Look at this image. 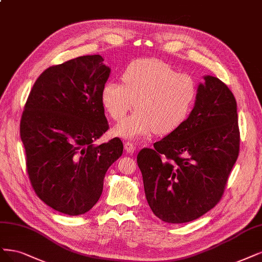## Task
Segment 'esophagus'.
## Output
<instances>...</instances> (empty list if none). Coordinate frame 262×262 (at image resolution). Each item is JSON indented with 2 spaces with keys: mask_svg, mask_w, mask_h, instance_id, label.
I'll return each mask as SVG.
<instances>
[{
  "mask_svg": "<svg viewBox=\"0 0 262 262\" xmlns=\"http://www.w3.org/2000/svg\"><path fill=\"white\" fill-rule=\"evenodd\" d=\"M124 149L129 154H132V152L135 150V144L132 142H124Z\"/></svg>",
  "mask_w": 262,
  "mask_h": 262,
  "instance_id": "esophagus-1",
  "label": "esophagus"
}]
</instances>
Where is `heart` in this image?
<instances>
[{
    "instance_id": "obj_1",
    "label": "heart",
    "mask_w": 262,
    "mask_h": 262,
    "mask_svg": "<svg viewBox=\"0 0 262 262\" xmlns=\"http://www.w3.org/2000/svg\"><path fill=\"white\" fill-rule=\"evenodd\" d=\"M198 95L196 80L179 74L167 62L154 58L138 59L125 68L122 83H104L101 101L112 118L121 120L134 104L137 112L114 128L124 139L147 137L152 132L166 135L187 120Z\"/></svg>"
}]
</instances>
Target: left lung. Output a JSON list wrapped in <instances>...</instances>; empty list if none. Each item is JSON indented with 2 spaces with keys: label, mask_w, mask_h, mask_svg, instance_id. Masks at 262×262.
I'll return each mask as SVG.
<instances>
[{
  "label": "left lung",
  "mask_w": 262,
  "mask_h": 262,
  "mask_svg": "<svg viewBox=\"0 0 262 262\" xmlns=\"http://www.w3.org/2000/svg\"><path fill=\"white\" fill-rule=\"evenodd\" d=\"M204 80L187 120L138 154L147 203L168 223L193 221L212 209L238 157L235 97L218 78Z\"/></svg>",
  "instance_id": "1"
}]
</instances>
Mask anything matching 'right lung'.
<instances>
[{
  "label": "right lung",
  "mask_w": 262,
  "mask_h": 262,
  "mask_svg": "<svg viewBox=\"0 0 262 262\" xmlns=\"http://www.w3.org/2000/svg\"><path fill=\"white\" fill-rule=\"evenodd\" d=\"M101 55L52 66L35 81L20 121L26 164L35 194L69 215L88 212L100 200L104 178L122 155L114 138L93 141L108 130L101 91L111 68Z\"/></svg>",
  "instance_id": "add662e5"
}]
</instances>
